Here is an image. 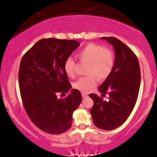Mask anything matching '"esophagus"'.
I'll return each instance as SVG.
<instances>
[{"instance_id": "esophagus-1", "label": "esophagus", "mask_w": 157, "mask_h": 157, "mask_svg": "<svg viewBox=\"0 0 157 157\" xmlns=\"http://www.w3.org/2000/svg\"><path fill=\"white\" fill-rule=\"evenodd\" d=\"M87 96H88V94H84V93H82V97L83 98H86Z\"/></svg>"}]
</instances>
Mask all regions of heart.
<instances>
[{"instance_id":"heart-1","label":"heart","mask_w":157,"mask_h":157,"mask_svg":"<svg viewBox=\"0 0 157 157\" xmlns=\"http://www.w3.org/2000/svg\"><path fill=\"white\" fill-rule=\"evenodd\" d=\"M77 57L82 62H88V76L81 77L74 83L76 89L87 93L97 84V77L104 80L111 74L114 66V56L110 49L96 44H87L77 53ZM63 68L68 76H76V63L74 59L68 57L63 64Z\"/></svg>"}]
</instances>
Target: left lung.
Masks as SVG:
<instances>
[{
  "mask_svg": "<svg viewBox=\"0 0 157 157\" xmlns=\"http://www.w3.org/2000/svg\"><path fill=\"white\" fill-rule=\"evenodd\" d=\"M113 47L115 61L111 74L98 87L104 100L96 94L89 96L94 101L91 109L93 122L103 130H113L124 124L136 104L141 82L140 66L136 56L131 48L113 37H101Z\"/></svg>",
  "mask_w": 157,
  "mask_h": 157,
  "instance_id": "obj_1",
  "label": "left lung"
}]
</instances>
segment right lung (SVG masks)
Listing matches in <instances>:
<instances>
[{"mask_svg":"<svg viewBox=\"0 0 157 157\" xmlns=\"http://www.w3.org/2000/svg\"><path fill=\"white\" fill-rule=\"evenodd\" d=\"M80 44L75 40L44 38L23 56L18 82L23 106L32 122L40 130L59 134L71 127L72 114L82 96L71 85L63 68L66 59ZM57 93H68L59 100Z\"/></svg>","mask_w":157,"mask_h":157,"instance_id":"add662e5","label":"right lung"}]
</instances>
